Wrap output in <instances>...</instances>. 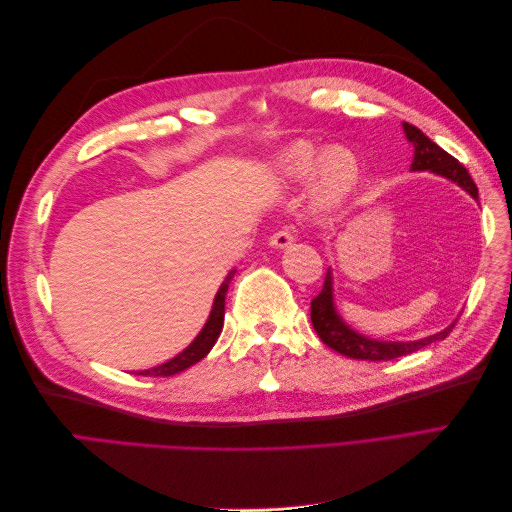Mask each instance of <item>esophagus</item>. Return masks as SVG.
<instances>
[{"mask_svg":"<svg viewBox=\"0 0 512 512\" xmlns=\"http://www.w3.org/2000/svg\"><path fill=\"white\" fill-rule=\"evenodd\" d=\"M269 243L273 247H277V250H284V247L294 243V235L290 230H277V232H273V237L269 239Z\"/></svg>","mask_w":512,"mask_h":512,"instance_id":"esophagus-1","label":"esophagus"}]
</instances>
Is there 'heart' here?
Here are the masks:
<instances>
[{
    "label": "heart",
    "mask_w": 512,
    "mask_h": 512,
    "mask_svg": "<svg viewBox=\"0 0 512 512\" xmlns=\"http://www.w3.org/2000/svg\"><path fill=\"white\" fill-rule=\"evenodd\" d=\"M277 170L286 181H305L316 175V196L322 205L342 200L356 181V162L348 151L322 153L309 143L288 147L277 160Z\"/></svg>",
    "instance_id": "b5f03b06"
}]
</instances>
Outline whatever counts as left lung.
Listing matches in <instances>:
<instances>
[{
  "label": "left lung",
  "instance_id": "left-lung-1",
  "mask_svg": "<svg viewBox=\"0 0 512 512\" xmlns=\"http://www.w3.org/2000/svg\"><path fill=\"white\" fill-rule=\"evenodd\" d=\"M404 130H406L408 141L414 145L412 170H431V173H438L446 179L455 181L470 196L478 198V188L472 181L466 166H463L457 158H453L451 153H446L442 147H438L421 130L410 126V123H404ZM312 324H314V331L318 333V337L324 344L333 348L335 352L348 356V359H356V361L399 359V356L412 354L433 342H440V339H444L455 327V322H453L451 327H446L444 331L431 335V337L418 339V342H376V339L359 335L350 327H346L344 320L339 318L335 312L331 271L327 273V277H324V286H322L318 297L312 299Z\"/></svg>",
  "mask_w": 512,
  "mask_h": 512
}]
</instances>
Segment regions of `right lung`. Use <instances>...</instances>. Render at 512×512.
<instances>
[{"label": "right lung", "instance_id": "add662e5", "mask_svg": "<svg viewBox=\"0 0 512 512\" xmlns=\"http://www.w3.org/2000/svg\"><path fill=\"white\" fill-rule=\"evenodd\" d=\"M232 275H235V271L228 273V277L224 280V284L220 286L218 294H215L211 316H209L203 331L198 333V337L194 339V342L188 348H185L181 354H177L175 359H170L168 363L158 365V367H153V369L136 371L138 376H156V378L162 376V378H168V376L181 374V371H185L188 367H192L198 361L205 359V356L209 354V350L213 348V344L218 342V337H220L222 327H224V303H226V292H228V284L232 280Z\"/></svg>", "mask_w": 512, "mask_h": 512}]
</instances>
